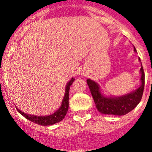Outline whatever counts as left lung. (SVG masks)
I'll use <instances>...</instances> for the list:
<instances>
[{
  "instance_id": "left-lung-1",
  "label": "left lung",
  "mask_w": 152,
  "mask_h": 152,
  "mask_svg": "<svg viewBox=\"0 0 152 152\" xmlns=\"http://www.w3.org/2000/svg\"><path fill=\"white\" fill-rule=\"evenodd\" d=\"M134 51L136 49L134 47ZM140 60V58H139ZM141 81L142 85L133 92L129 93L119 97H106L101 94L99 85L95 81L88 79L89 88L91 90L97 110L103 114H111L116 116H123L129 113L141 101L145 87V73L143 67H141Z\"/></svg>"
}]
</instances>
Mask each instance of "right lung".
Listing matches in <instances>:
<instances>
[{
  "mask_svg": "<svg viewBox=\"0 0 152 152\" xmlns=\"http://www.w3.org/2000/svg\"><path fill=\"white\" fill-rule=\"evenodd\" d=\"M75 80V78H72L70 80L69 82L66 85L65 88V94H64V96L63 98L62 103L60 107V108L56 112L52 115L46 116H33V115H29V114H26L20 111L19 109H17L18 111L21 115L26 117V119H29V121H32L33 123H36V124L41 125V126H50V125H53L56 123L61 121L64 117L65 116L66 113H68V104H69V90H70V86L72 85L73 81Z\"/></svg>",
  "mask_w": 152,
  "mask_h": 152,
  "instance_id": "1",
  "label": "right lung"
}]
</instances>
